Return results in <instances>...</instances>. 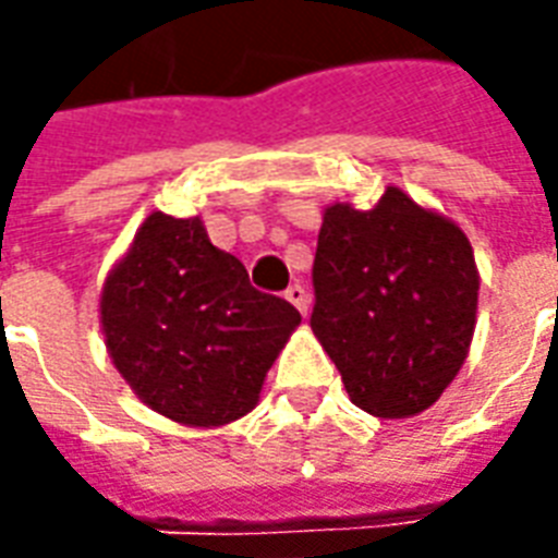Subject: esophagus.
<instances>
[{
	"mask_svg": "<svg viewBox=\"0 0 558 558\" xmlns=\"http://www.w3.org/2000/svg\"><path fill=\"white\" fill-rule=\"evenodd\" d=\"M283 295H287V301H290V304H295V307H299L301 316H307V307H311V295H307V290H304L301 283H292L290 290L283 292Z\"/></svg>",
	"mask_w": 558,
	"mask_h": 558,
	"instance_id": "1",
	"label": "esophagus"
}]
</instances>
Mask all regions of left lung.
<instances>
[{"mask_svg": "<svg viewBox=\"0 0 558 558\" xmlns=\"http://www.w3.org/2000/svg\"><path fill=\"white\" fill-rule=\"evenodd\" d=\"M311 328L363 411L405 420L435 405L468 357L478 275L449 218L387 189L375 209H325Z\"/></svg>", "mask_w": 558, "mask_h": 558, "instance_id": "left-lung-1", "label": "left lung"}]
</instances>
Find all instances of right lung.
<instances>
[{"label":"right lung","mask_w":558,"mask_h":558,"mask_svg":"<svg viewBox=\"0 0 558 558\" xmlns=\"http://www.w3.org/2000/svg\"><path fill=\"white\" fill-rule=\"evenodd\" d=\"M106 345L142 402L185 426H221L257 405L301 313L251 287L201 218L153 213L100 301Z\"/></svg>","instance_id":"add662e5"}]
</instances>
